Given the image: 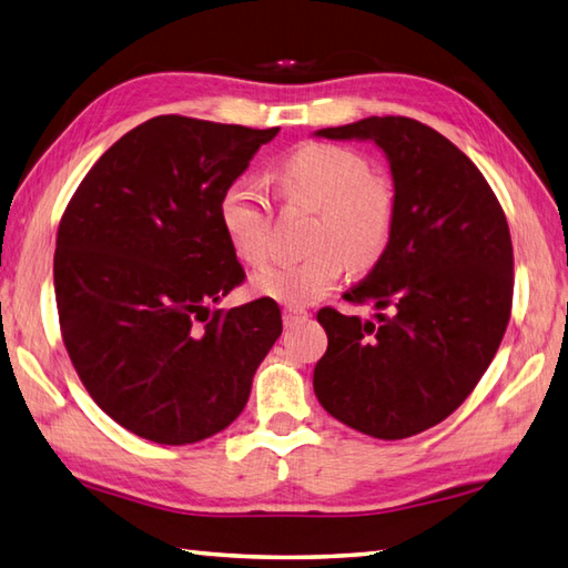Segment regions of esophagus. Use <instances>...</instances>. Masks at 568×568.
I'll return each instance as SVG.
<instances>
[{
  "mask_svg": "<svg viewBox=\"0 0 568 568\" xmlns=\"http://www.w3.org/2000/svg\"><path fill=\"white\" fill-rule=\"evenodd\" d=\"M282 316H284V326L292 328V326H296V323L308 318V311L306 308H298V306H284Z\"/></svg>",
  "mask_w": 568,
  "mask_h": 568,
  "instance_id": "34e87169",
  "label": "esophagus"
}]
</instances>
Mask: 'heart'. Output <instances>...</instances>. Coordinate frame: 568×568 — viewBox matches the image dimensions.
<instances>
[{
	"mask_svg": "<svg viewBox=\"0 0 568 568\" xmlns=\"http://www.w3.org/2000/svg\"><path fill=\"white\" fill-rule=\"evenodd\" d=\"M288 203L316 207L308 245L298 260H282L254 274L252 288L288 306H308L326 296L353 264L373 267L389 247L397 225V191L369 173L367 159L338 144L311 142L288 154L274 171ZM220 223L235 254L247 264L274 252L272 205L252 179H237L220 199Z\"/></svg>",
	"mask_w": 568,
	"mask_h": 568,
	"instance_id": "heart-1",
	"label": "heart"
}]
</instances>
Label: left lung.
<instances>
[{
    "label": "left lung",
    "mask_w": 568,
    "mask_h": 568,
    "mask_svg": "<svg viewBox=\"0 0 568 568\" xmlns=\"http://www.w3.org/2000/svg\"><path fill=\"white\" fill-rule=\"evenodd\" d=\"M369 139L389 159L397 225L365 280L345 292L375 321L318 311L328 351L316 397L367 436L407 438L454 414L493 363L513 311V240L478 166L412 118H365L318 130Z\"/></svg>",
    "instance_id": "left-lung-1"
}]
</instances>
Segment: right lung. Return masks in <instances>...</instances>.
Returning a JSON list of instances; mask_svg holds the SVG:
<instances>
[{
    "label": "right lung",
    "mask_w": 568,
    "mask_h": 568,
    "mask_svg": "<svg viewBox=\"0 0 568 568\" xmlns=\"http://www.w3.org/2000/svg\"><path fill=\"white\" fill-rule=\"evenodd\" d=\"M276 132L161 114L118 139L68 203L53 257L61 335L126 432L195 444L245 409L282 311L274 298L207 306L245 282L220 199Z\"/></svg>",
    "instance_id": "right-lung-1"
}]
</instances>
